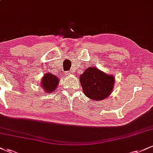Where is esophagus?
<instances>
[{
  "mask_svg": "<svg viewBox=\"0 0 153 153\" xmlns=\"http://www.w3.org/2000/svg\"><path fill=\"white\" fill-rule=\"evenodd\" d=\"M65 75H72V73H71V72H67V73H65Z\"/></svg>",
  "mask_w": 153,
  "mask_h": 153,
  "instance_id": "esophagus-1",
  "label": "esophagus"
}]
</instances>
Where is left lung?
Listing matches in <instances>:
<instances>
[{
	"mask_svg": "<svg viewBox=\"0 0 153 153\" xmlns=\"http://www.w3.org/2000/svg\"><path fill=\"white\" fill-rule=\"evenodd\" d=\"M80 82L84 94L94 101H102L110 96L114 89L115 78L99 68H86L80 75Z\"/></svg>",
	"mask_w": 153,
	"mask_h": 153,
	"instance_id": "left-lung-1",
	"label": "left lung"
}]
</instances>
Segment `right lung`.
<instances>
[{
  "instance_id": "1",
  "label": "right lung",
  "mask_w": 153,
  "mask_h": 153,
  "mask_svg": "<svg viewBox=\"0 0 153 153\" xmlns=\"http://www.w3.org/2000/svg\"><path fill=\"white\" fill-rule=\"evenodd\" d=\"M59 78L56 75L52 73H47L44 75L40 81V85L42 87L43 90H45V93H53L58 86Z\"/></svg>"
}]
</instances>
